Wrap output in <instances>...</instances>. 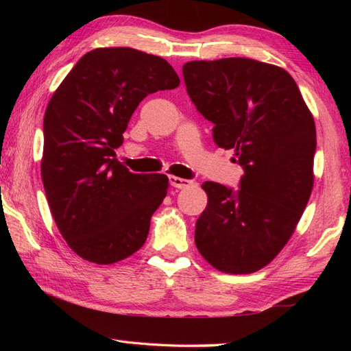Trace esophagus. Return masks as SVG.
Segmentation results:
<instances>
[{"label": "esophagus", "instance_id": "obj_1", "mask_svg": "<svg viewBox=\"0 0 351 351\" xmlns=\"http://www.w3.org/2000/svg\"><path fill=\"white\" fill-rule=\"evenodd\" d=\"M170 184L171 187L175 189H187L192 186V181L190 180H182V178H178V176H170Z\"/></svg>", "mask_w": 351, "mask_h": 351}]
</instances>
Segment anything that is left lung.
Instances as JSON below:
<instances>
[{"instance_id":"1","label":"left lung","mask_w":351,"mask_h":351,"mask_svg":"<svg viewBox=\"0 0 351 351\" xmlns=\"http://www.w3.org/2000/svg\"><path fill=\"white\" fill-rule=\"evenodd\" d=\"M187 94L213 123V142L235 152L239 190L206 181L195 245L229 274L263 268L287 245L313 190L316 127L287 71L252 58L189 62Z\"/></svg>"}]
</instances>
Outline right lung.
<instances>
[{
  "mask_svg": "<svg viewBox=\"0 0 351 351\" xmlns=\"http://www.w3.org/2000/svg\"><path fill=\"white\" fill-rule=\"evenodd\" d=\"M178 85L161 57L99 47L75 63L47 104L41 178L57 228L82 258L111 265L145 243L169 178L132 173L116 148L142 100Z\"/></svg>",
  "mask_w": 351,
  "mask_h": 351,
  "instance_id": "right-lung-1",
  "label": "right lung"
}]
</instances>
